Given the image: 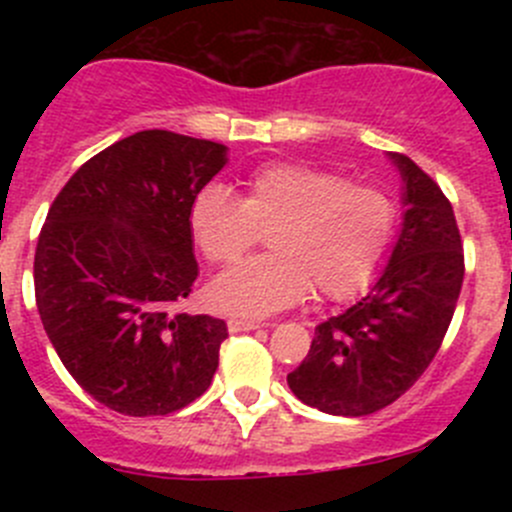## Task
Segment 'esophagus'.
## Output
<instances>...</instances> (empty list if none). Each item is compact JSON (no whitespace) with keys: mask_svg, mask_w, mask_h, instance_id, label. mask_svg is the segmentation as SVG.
<instances>
[{"mask_svg":"<svg viewBox=\"0 0 512 512\" xmlns=\"http://www.w3.org/2000/svg\"><path fill=\"white\" fill-rule=\"evenodd\" d=\"M260 327H262V322H257V319H245V317L227 319V329H230L232 334L252 332V329H260Z\"/></svg>","mask_w":512,"mask_h":512,"instance_id":"obj_1","label":"esophagus"}]
</instances>
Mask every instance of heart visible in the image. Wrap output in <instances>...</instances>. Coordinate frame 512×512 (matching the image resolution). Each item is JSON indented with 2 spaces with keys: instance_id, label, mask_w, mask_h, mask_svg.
<instances>
[{
  "instance_id": "1",
  "label": "heart",
  "mask_w": 512,
  "mask_h": 512,
  "mask_svg": "<svg viewBox=\"0 0 512 512\" xmlns=\"http://www.w3.org/2000/svg\"><path fill=\"white\" fill-rule=\"evenodd\" d=\"M396 220L386 190L309 163H267L247 175L242 198L205 185L190 205V230L213 265L240 262L267 232L270 255L210 287L215 307L250 317L302 302L312 289L322 299L359 294L389 260Z\"/></svg>"
}]
</instances>
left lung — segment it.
<instances>
[{"label":"left lung","instance_id":"left-lung-1","mask_svg":"<svg viewBox=\"0 0 512 512\" xmlns=\"http://www.w3.org/2000/svg\"><path fill=\"white\" fill-rule=\"evenodd\" d=\"M406 180V215L391 262L366 297L314 329L287 374L307 406L369 416L416 384L448 332L463 285V242L451 200L409 156H391Z\"/></svg>","mask_w":512,"mask_h":512}]
</instances>
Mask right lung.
I'll return each mask as SVG.
<instances>
[{
  "label": "right lung",
  "mask_w": 512,
  "mask_h": 512,
  "mask_svg": "<svg viewBox=\"0 0 512 512\" xmlns=\"http://www.w3.org/2000/svg\"><path fill=\"white\" fill-rule=\"evenodd\" d=\"M223 165L220 143L141 131L86 160L51 203L36 307L76 384L111 411L173 414L213 381L227 324L173 307L198 280L190 205Z\"/></svg>",
  "instance_id": "obj_1"
}]
</instances>
